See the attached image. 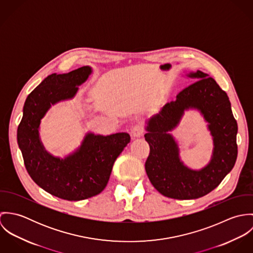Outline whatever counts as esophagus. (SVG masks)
Masks as SVG:
<instances>
[{
    "label": "esophagus",
    "mask_w": 253,
    "mask_h": 253,
    "mask_svg": "<svg viewBox=\"0 0 253 253\" xmlns=\"http://www.w3.org/2000/svg\"><path fill=\"white\" fill-rule=\"evenodd\" d=\"M143 133V126L141 125H137L132 127L131 134L133 137H140Z\"/></svg>",
    "instance_id": "1"
}]
</instances>
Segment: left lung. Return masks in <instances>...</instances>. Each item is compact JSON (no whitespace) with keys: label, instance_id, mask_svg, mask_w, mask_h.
Returning <instances> with one entry per match:
<instances>
[{"label":"left lung","instance_id":"8db88e82","mask_svg":"<svg viewBox=\"0 0 253 253\" xmlns=\"http://www.w3.org/2000/svg\"><path fill=\"white\" fill-rule=\"evenodd\" d=\"M184 73L194 83L179 92L174 101L146 121L144 137L150 155L145 169L152 185L162 195L193 200L215 189L234 168L238 156V124L227 93L211 77L199 70ZM189 109L199 111L204 118L214 144L210 162L199 170L183 164L178 142L170 133Z\"/></svg>","mask_w":253,"mask_h":253}]
</instances>
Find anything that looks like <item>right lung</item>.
Returning <instances> with one entry per match:
<instances>
[{
	"label": "right lung",
	"mask_w": 253,
	"mask_h": 253,
	"mask_svg": "<svg viewBox=\"0 0 253 253\" xmlns=\"http://www.w3.org/2000/svg\"><path fill=\"white\" fill-rule=\"evenodd\" d=\"M93 70L84 66L66 74L47 76L27 96L17 128V143L25 168L37 185L67 201H82L101 193L113 165L129 143L126 132L110 135L87 131L81 145L65 157L50 154L40 137L42 120L55 104L72 100Z\"/></svg>",
	"instance_id": "add662e5"
}]
</instances>
